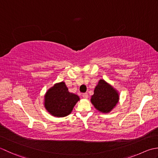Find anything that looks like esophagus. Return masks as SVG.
<instances>
[{"mask_svg": "<svg viewBox=\"0 0 158 158\" xmlns=\"http://www.w3.org/2000/svg\"><path fill=\"white\" fill-rule=\"evenodd\" d=\"M82 97H83L84 98H85V99L88 98V93H83V94H82Z\"/></svg>", "mask_w": 158, "mask_h": 158, "instance_id": "obj_1", "label": "esophagus"}]
</instances>
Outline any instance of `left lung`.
Segmentation results:
<instances>
[{
    "label": "left lung",
    "instance_id": "left-lung-1",
    "mask_svg": "<svg viewBox=\"0 0 158 158\" xmlns=\"http://www.w3.org/2000/svg\"><path fill=\"white\" fill-rule=\"evenodd\" d=\"M91 101L97 110L108 113L118 103V94L109 84L104 80H100L94 90Z\"/></svg>",
    "mask_w": 158,
    "mask_h": 158
}]
</instances>
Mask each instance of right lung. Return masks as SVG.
Instances as JSON below:
<instances>
[{"label": "right lung", "instance_id": "right-lung-1", "mask_svg": "<svg viewBox=\"0 0 158 158\" xmlns=\"http://www.w3.org/2000/svg\"><path fill=\"white\" fill-rule=\"evenodd\" d=\"M80 98L71 93L65 82L54 85L45 95V108L50 113L57 117H66L72 112Z\"/></svg>", "mask_w": 158, "mask_h": 158}]
</instances>
